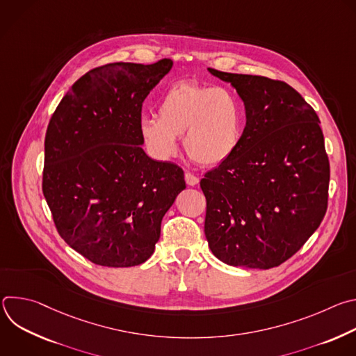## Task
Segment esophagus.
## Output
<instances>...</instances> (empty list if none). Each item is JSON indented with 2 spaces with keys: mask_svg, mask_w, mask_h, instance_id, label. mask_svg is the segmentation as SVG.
Returning a JSON list of instances; mask_svg holds the SVG:
<instances>
[{
  "mask_svg": "<svg viewBox=\"0 0 356 356\" xmlns=\"http://www.w3.org/2000/svg\"><path fill=\"white\" fill-rule=\"evenodd\" d=\"M184 179H186V183H187V186H191V187H194V186H197L198 184V177L197 176H194L193 173H186L184 175Z\"/></svg>",
  "mask_w": 356,
  "mask_h": 356,
  "instance_id": "esophagus-1",
  "label": "esophagus"
}]
</instances>
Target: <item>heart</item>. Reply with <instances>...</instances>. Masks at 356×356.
Listing matches in <instances>:
<instances>
[{"mask_svg": "<svg viewBox=\"0 0 356 356\" xmlns=\"http://www.w3.org/2000/svg\"><path fill=\"white\" fill-rule=\"evenodd\" d=\"M158 115L145 114L138 128L150 155L169 161L177 155L179 140L190 158L204 166L228 161L243 134V108L227 87L179 81L168 87L158 103Z\"/></svg>", "mask_w": 356, "mask_h": 356, "instance_id": "heart-1", "label": "heart"}]
</instances>
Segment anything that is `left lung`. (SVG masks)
<instances>
[{"label": "left lung", "mask_w": 356, "mask_h": 356, "mask_svg": "<svg viewBox=\"0 0 356 356\" xmlns=\"http://www.w3.org/2000/svg\"><path fill=\"white\" fill-rule=\"evenodd\" d=\"M209 72L236 90L246 117L235 154L200 181L209 246L229 266H279L327 211L330 162L318 115L283 81Z\"/></svg>", "instance_id": "left-lung-1"}]
</instances>
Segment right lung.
<instances>
[{
    "instance_id": "obj_1",
    "label": "right lung",
    "mask_w": 356,
    "mask_h": 356,
    "mask_svg": "<svg viewBox=\"0 0 356 356\" xmlns=\"http://www.w3.org/2000/svg\"><path fill=\"white\" fill-rule=\"evenodd\" d=\"M173 67L111 63L80 77L50 118L43 195L65 242L90 262H146L161 222L186 188L183 170L150 159L138 122L142 103Z\"/></svg>"
}]
</instances>
